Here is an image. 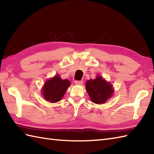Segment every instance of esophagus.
Instances as JSON below:
<instances>
[{
	"label": "esophagus",
	"instance_id": "34e87169",
	"mask_svg": "<svg viewBox=\"0 0 154 154\" xmlns=\"http://www.w3.org/2000/svg\"><path fill=\"white\" fill-rule=\"evenodd\" d=\"M83 83V81H75V84L76 85H82Z\"/></svg>",
	"mask_w": 154,
	"mask_h": 154
}]
</instances>
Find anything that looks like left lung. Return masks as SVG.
<instances>
[{
	"mask_svg": "<svg viewBox=\"0 0 154 154\" xmlns=\"http://www.w3.org/2000/svg\"><path fill=\"white\" fill-rule=\"evenodd\" d=\"M85 85L91 100L96 104L104 103L114 93L113 86L100 75H97L94 79L88 80Z\"/></svg>",
	"mask_w": 154,
	"mask_h": 154,
	"instance_id": "1",
	"label": "left lung"
}]
</instances>
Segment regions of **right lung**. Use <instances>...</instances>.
<instances>
[{"instance_id": "1", "label": "right lung", "mask_w": 154, "mask_h": 154, "mask_svg": "<svg viewBox=\"0 0 154 154\" xmlns=\"http://www.w3.org/2000/svg\"><path fill=\"white\" fill-rule=\"evenodd\" d=\"M68 79H61L59 75L46 81L42 88V94L45 100L54 103L61 100L67 88L70 86Z\"/></svg>"}]
</instances>
